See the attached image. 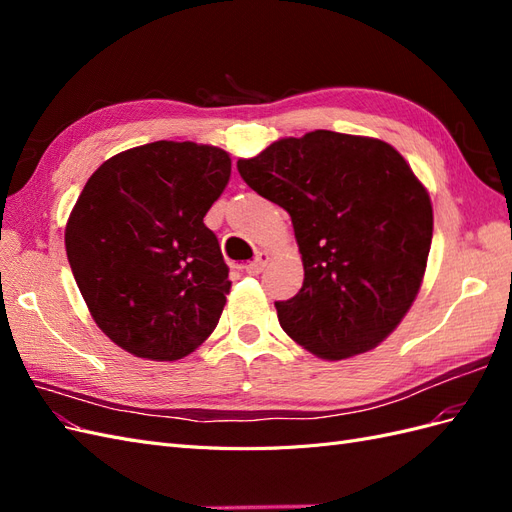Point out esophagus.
<instances>
[{
  "label": "esophagus",
  "instance_id": "1",
  "mask_svg": "<svg viewBox=\"0 0 512 512\" xmlns=\"http://www.w3.org/2000/svg\"><path fill=\"white\" fill-rule=\"evenodd\" d=\"M267 260H269V254H267V252H258V254H256V258H254L252 262H247V265H245L243 269H245V273L258 275L262 269H265Z\"/></svg>",
  "mask_w": 512,
  "mask_h": 512
}]
</instances>
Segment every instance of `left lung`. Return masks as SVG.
<instances>
[{
    "label": "left lung",
    "mask_w": 512,
    "mask_h": 512,
    "mask_svg": "<svg viewBox=\"0 0 512 512\" xmlns=\"http://www.w3.org/2000/svg\"><path fill=\"white\" fill-rule=\"evenodd\" d=\"M254 192L290 213L303 286L275 301L282 329L320 359L376 348L414 303L433 232L431 200L378 138L307 132L237 162Z\"/></svg>",
    "instance_id": "1"
}]
</instances>
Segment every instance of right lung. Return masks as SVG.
Wrapping results in <instances>:
<instances>
[{"mask_svg":"<svg viewBox=\"0 0 512 512\" xmlns=\"http://www.w3.org/2000/svg\"><path fill=\"white\" fill-rule=\"evenodd\" d=\"M230 179L224 149L156 141L106 160L76 200L66 252L98 327L151 361H177L218 327L230 290L203 222Z\"/></svg>","mask_w":512,"mask_h":512,"instance_id":"1","label":"right lung"}]
</instances>
